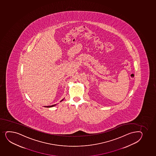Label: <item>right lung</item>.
Wrapping results in <instances>:
<instances>
[{
  "instance_id": "right-lung-1",
  "label": "right lung",
  "mask_w": 156,
  "mask_h": 156,
  "mask_svg": "<svg viewBox=\"0 0 156 156\" xmlns=\"http://www.w3.org/2000/svg\"><path fill=\"white\" fill-rule=\"evenodd\" d=\"M63 99H62V101H62ZM55 105H52V106H47L46 107H54V106H55Z\"/></svg>"
}]
</instances>
